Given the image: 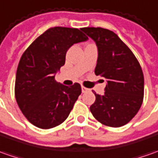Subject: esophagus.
<instances>
[{
  "mask_svg": "<svg viewBox=\"0 0 158 158\" xmlns=\"http://www.w3.org/2000/svg\"><path fill=\"white\" fill-rule=\"evenodd\" d=\"M81 89H82V93H86V92H88V91H89V89L86 87H85V86H82V87H81Z\"/></svg>",
  "mask_w": 158,
  "mask_h": 158,
  "instance_id": "esophagus-1",
  "label": "esophagus"
}]
</instances>
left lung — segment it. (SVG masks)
I'll use <instances>...</instances> for the list:
<instances>
[{
	"label": "left lung",
	"mask_w": 158,
	"mask_h": 158,
	"mask_svg": "<svg viewBox=\"0 0 158 158\" xmlns=\"http://www.w3.org/2000/svg\"><path fill=\"white\" fill-rule=\"evenodd\" d=\"M98 47L95 74L107 79L104 95L95 94L90 110L96 119L110 127L129 123L142 106L144 80L141 65L131 50L112 31L102 27L82 28Z\"/></svg>",
	"instance_id": "8db88e82"
}]
</instances>
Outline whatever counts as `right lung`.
<instances>
[{
    "label": "right lung",
    "mask_w": 158,
    "mask_h": 158,
    "mask_svg": "<svg viewBox=\"0 0 158 158\" xmlns=\"http://www.w3.org/2000/svg\"><path fill=\"white\" fill-rule=\"evenodd\" d=\"M81 29L51 27L20 58L15 95L23 115L36 127L51 129L62 124L81 94L79 83L66 86L55 80V73L65 65L67 50L75 43L87 40Z\"/></svg>",
    "instance_id": "obj_1"
}]
</instances>
